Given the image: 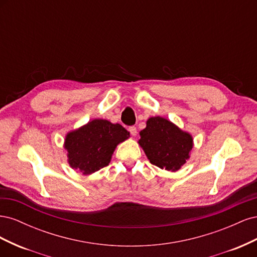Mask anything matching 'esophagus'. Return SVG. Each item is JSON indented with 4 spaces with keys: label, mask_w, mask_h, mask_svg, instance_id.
I'll return each mask as SVG.
<instances>
[{
    "label": "esophagus",
    "mask_w": 257,
    "mask_h": 257,
    "mask_svg": "<svg viewBox=\"0 0 257 257\" xmlns=\"http://www.w3.org/2000/svg\"><path fill=\"white\" fill-rule=\"evenodd\" d=\"M128 131H130V133H131L132 136H136V134H137V128H136L135 126H130V127H128Z\"/></svg>",
    "instance_id": "1"
}]
</instances>
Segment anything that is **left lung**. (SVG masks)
I'll list each match as a JSON object with an SVG mask.
<instances>
[{"label": "left lung", "instance_id": "obj_1", "mask_svg": "<svg viewBox=\"0 0 257 257\" xmlns=\"http://www.w3.org/2000/svg\"><path fill=\"white\" fill-rule=\"evenodd\" d=\"M139 145L150 163L166 170L180 169L190 158L192 136L162 116H152L141 133Z\"/></svg>", "mask_w": 257, "mask_h": 257}]
</instances>
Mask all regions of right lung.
I'll return each mask as SVG.
<instances>
[{
	"label": "right lung",
	"mask_w": 257,
	"mask_h": 257,
	"mask_svg": "<svg viewBox=\"0 0 257 257\" xmlns=\"http://www.w3.org/2000/svg\"><path fill=\"white\" fill-rule=\"evenodd\" d=\"M130 137V133L118 123L92 120L66 135L64 148L72 168L90 175L110 163L116 145Z\"/></svg>",
	"instance_id": "add662e5"
}]
</instances>
